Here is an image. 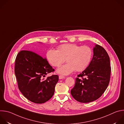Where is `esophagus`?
Masks as SVG:
<instances>
[{"mask_svg": "<svg viewBox=\"0 0 124 124\" xmlns=\"http://www.w3.org/2000/svg\"><path fill=\"white\" fill-rule=\"evenodd\" d=\"M65 78V77H64V76H62V75H60L59 76V78L60 79H64V78Z\"/></svg>", "mask_w": 124, "mask_h": 124, "instance_id": "esophagus-1", "label": "esophagus"}]
</instances>
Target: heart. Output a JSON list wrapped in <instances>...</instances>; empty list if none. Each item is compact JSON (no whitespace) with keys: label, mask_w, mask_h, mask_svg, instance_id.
Instances as JSON below:
<instances>
[{"label":"heart","mask_w":124,"mask_h":124,"mask_svg":"<svg viewBox=\"0 0 124 124\" xmlns=\"http://www.w3.org/2000/svg\"><path fill=\"white\" fill-rule=\"evenodd\" d=\"M92 56L90 47L76 44L61 45L58 46L57 50L50 49L46 53L47 60L54 67H59L66 60L67 63L57 70L58 74L63 75H69L75 70L82 71L89 65Z\"/></svg>","instance_id":"obj_1"}]
</instances>
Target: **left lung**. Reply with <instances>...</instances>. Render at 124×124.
Listing matches in <instances>:
<instances>
[{"label":"left lung","mask_w":124,"mask_h":124,"mask_svg":"<svg viewBox=\"0 0 124 124\" xmlns=\"http://www.w3.org/2000/svg\"><path fill=\"white\" fill-rule=\"evenodd\" d=\"M93 50L92 60L78 76L75 86L70 91L73 97L82 103L99 99L107 89L110 80L111 67L107 52L98 45H95Z\"/></svg>","instance_id":"obj_1"}]
</instances>
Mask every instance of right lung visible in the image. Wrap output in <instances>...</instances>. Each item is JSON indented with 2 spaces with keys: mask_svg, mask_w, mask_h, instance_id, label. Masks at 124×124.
<instances>
[{
  "mask_svg": "<svg viewBox=\"0 0 124 124\" xmlns=\"http://www.w3.org/2000/svg\"><path fill=\"white\" fill-rule=\"evenodd\" d=\"M54 70L46 58L32 51H21L15 60V74L19 89L27 99L36 103H44L54 95L58 76L44 78Z\"/></svg>",
  "mask_w": 124,
  "mask_h": 124,
  "instance_id": "right-lung-1",
  "label": "right lung"
}]
</instances>
